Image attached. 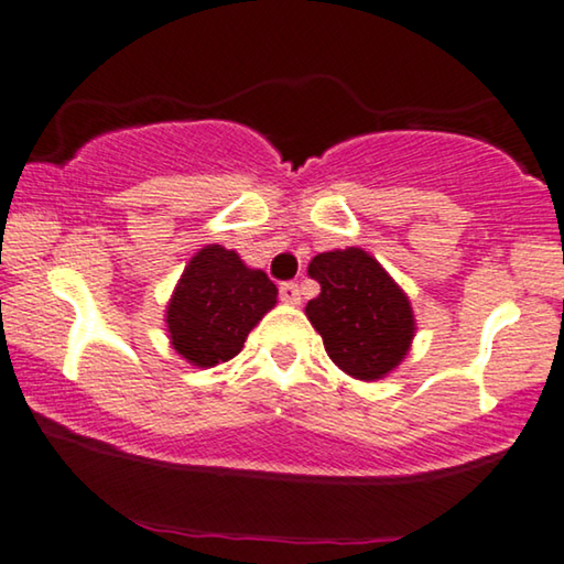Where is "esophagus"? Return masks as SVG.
I'll use <instances>...</instances> for the list:
<instances>
[{
	"instance_id": "1",
	"label": "esophagus",
	"mask_w": 564,
	"mask_h": 564,
	"mask_svg": "<svg viewBox=\"0 0 564 564\" xmlns=\"http://www.w3.org/2000/svg\"><path fill=\"white\" fill-rule=\"evenodd\" d=\"M280 297L282 302H288V305H297L300 302V288L295 282H282L280 284Z\"/></svg>"
}]
</instances>
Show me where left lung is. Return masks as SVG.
I'll return each instance as SVG.
<instances>
[{
    "label": "left lung",
    "mask_w": 564,
    "mask_h": 564,
    "mask_svg": "<svg viewBox=\"0 0 564 564\" xmlns=\"http://www.w3.org/2000/svg\"><path fill=\"white\" fill-rule=\"evenodd\" d=\"M307 272L321 284V295L307 302L305 313L333 364L364 381L397 369L410 350L414 315L377 259L354 247L325 251Z\"/></svg>",
    "instance_id": "obj_1"
}]
</instances>
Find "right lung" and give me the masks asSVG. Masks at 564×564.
I'll return each mask as SVG.
<instances>
[{
  "mask_svg": "<svg viewBox=\"0 0 564 564\" xmlns=\"http://www.w3.org/2000/svg\"><path fill=\"white\" fill-rule=\"evenodd\" d=\"M276 302L274 282L218 243L191 259L167 305L173 348L193 366L224 364Z\"/></svg>",
  "mask_w": 564,
  "mask_h": 564,
  "instance_id": "obj_1",
  "label": "right lung"
}]
</instances>
